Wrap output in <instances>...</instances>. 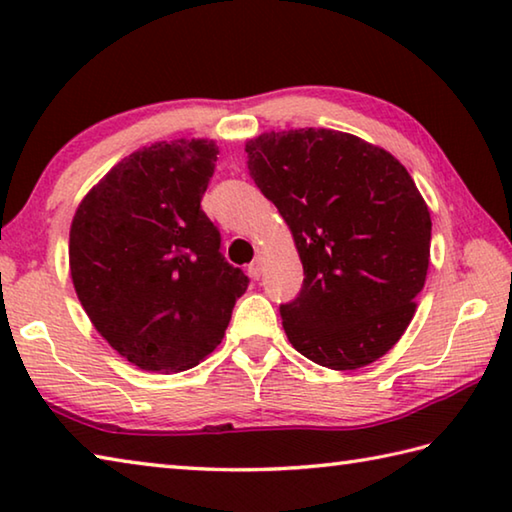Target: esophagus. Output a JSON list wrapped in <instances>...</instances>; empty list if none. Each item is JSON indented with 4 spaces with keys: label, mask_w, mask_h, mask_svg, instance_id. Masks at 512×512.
Segmentation results:
<instances>
[{
    "label": "esophagus",
    "mask_w": 512,
    "mask_h": 512,
    "mask_svg": "<svg viewBox=\"0 0 512 512\" xmlns=\"http://www.w3.org/2000/svg\"><path fill=\"white\" fill-rule=\"evenodd\" d=\"M248 273L255 277V280H259V275H262V257H257L253 264L248 266Z\"/></svg>",
    "instance_id": "esophagus-1"
}]
</instances>
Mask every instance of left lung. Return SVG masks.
I'll list each match as a JSON object with an SVG mask.
<instances>
[{
	"mask_svg": "<svg viewBox=\"0 0 512 512\" xmlns=\"http://www.w3.org/2000/svg\"><path fill=\"white\" fill-rule=\"evenodd\" d=\"M246 153L305 271L298 298L280 305L293 348L332 370L384 357L409 327L429 268L431 216L409 171L329 128L264 133Z\"/></svg>",
	"mask_w": 512,
	"mask_h": 512,
	"instance_id": "left-lung-1",
	"label": "left lung"
}]
</instances>
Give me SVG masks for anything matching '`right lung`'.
<instances>
[{"label":"right lung","instance_id":"1","mask_svg":"<svg viewBox=\"0 0 512 512\" xmlns=\"http://www.w3.org/2000/svg\"><path fill=\"white\" fill-rule=\"evenodd\" d=\"M219 146L155 142L94 185L69 230V271L97 332L133 366L194 368L248 289L201 210Z\"/></svg>","mask_w":512,"mask_h":512}]
</instances>
